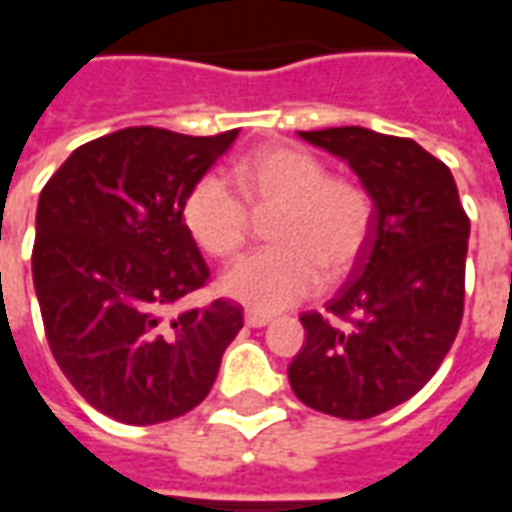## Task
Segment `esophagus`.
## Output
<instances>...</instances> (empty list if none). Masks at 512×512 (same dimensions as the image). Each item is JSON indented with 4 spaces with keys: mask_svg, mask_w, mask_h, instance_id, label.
Here are the masks:
<instances>
[{
    "mask_svg": "<svg viewBox=\"0 0 512 512\" xmlns=\"http://www.w3.org/2000/svg\"><path fill=\"white\" fill-rule=\"evenodd\" d=\"M244 321H246V326H252V329H260V326H268V323L274 321V318H271V315H266V312L246 310Z\"/></svg>",
    "mask_w": 512,
    "mask_h": 512,
    "instance_id": "obj_1",
    "label": "esophagus"
}]
</instances>
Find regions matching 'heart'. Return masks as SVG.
<instances>
[{
	"mask_svg": "<svg viewBox=\"0 0 512 512\" xmlns=\"http://www.w3.org/2000/svg\"><path fill=\"white\" fill-rule=\"evenodd\" d=\"M238 194L268 222L266 249L224 268L219 290L260 312L299 304L321 288L323 271L337 279L362 255L373 227V200L359 183L332 178L321 158L293 145H268L233 167ZM216 175H202L183 197V224L202 252L230 257L246 241L249 213Z\"/></svg>",
	"mask_w": 512,
	"mask_h": 512,
	"instance_id": "b5f03b06",
	"label": "heart"
}]
</instances>
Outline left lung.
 Returning a JSON list of instances; mask_svg holds the SVG:
<instances>
[{"mask_svg":"<svg viewBox=\"0 0 512 512\" xmlns=\"http://www.w3.org/2000/svg\"><path fill=\"white\" fill-rule=\"evenodd\" d=\"M299 136L359 175L373 227L326 315H301L307 343L288 367L290 386L315 411L370 419L417 395L455 343L469 216L450 167L414 139L362 126Z\"/></svg>","mask_w":512,"mask_h":512,"instance_id":"1","label":"left lung"}]
</instances>
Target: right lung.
<instances>
[{
    "instance_id": "obj_1",
    "label": "right lung",
    "mask_w": 512,
    "mask_h": 512,
    "mask_svg": "<svg viewBox=\"0 0 512 512\" xmlns=\"http://www.w3.org/2000/svg\"><path fill=\"white\" fill-rule=\"evenodd\" d=\"M235 136L123 128L76 147L40 191L32 279L49 348L117 422L156 425L200 406L244 326L224 299L167 318L211 274L183 197Z\"/></svg>"
}]
</instances>
